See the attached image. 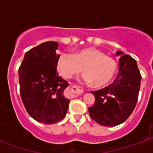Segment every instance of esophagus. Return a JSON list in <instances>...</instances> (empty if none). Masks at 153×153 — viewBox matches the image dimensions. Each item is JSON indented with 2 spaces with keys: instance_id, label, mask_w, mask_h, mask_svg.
Here are the masks:
<instances>
[{
  "instance_id": "esophagus-1",
  "label": "esophagus",
  "mask_w": 153,
  "mask_h": 153,
  "mask_svg": "<svg viewBox=\"0 0 153 153\" xmlns=\"http://www.w3.org/2000/svg\"><path fill=\"white\" fill-rule=\"evenodd\" d=\"M71 91H72V93L74 94V97H78L79 95H81V94H83V89L81 88V87L76 86V85H74L72 88H71Z\"/></svg>"
}]
</instances>
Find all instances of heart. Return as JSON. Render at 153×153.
<instances>
[{
  "label": "heart",
  "instance_id": "1",
  "mask_svg": "<svg viewBox=\"0 0 153 153\" xmlns=\"http://www.w3.org/2000/svg\"><path fill=\"white\" fill-rule=\"evenodd\" d=\"M116 63L111 57L105 56L96 48H84L74 54L63 52L57 61L59 73L65 79H70L83 69L81 80L93 83L97 87L106 85L112 79L116 71Z\"/></svg>",
  "mask_w": 153,
  "mask_h": 153
}]
</instances>
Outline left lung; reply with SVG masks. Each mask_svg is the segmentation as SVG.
Wrapping results in <instances>:
<instances>
[{
  "label": "left lung",
  "mask_w": 153,
  "mask_h": 153,
  "mask_svg": "<svg viewBox=\"0 0 153 153\" xmlns=\"http://www.w3.org/2000/svg\"><path fill=\"white\" fill-rule=\"evenodd\" d=\"M120 70L111 84L91 92L95 103L88 108L91 118L103 126H115L125 122L131 115L138 101L141 74L137 62L128 55L117 51Z\"/></svg>",
  "instance_id": "obj_1"
}]
</instances>
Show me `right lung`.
<instances>
[{
	"mask_svg": "<svg viewBox=\"0 0 153 153\" xmlns=\"http://www.w3.org/2000/svg\"><path fill=\"white\" fill-rule=\"evenodd\" d=\"M57 49L56 42L41 43L25 53L19 69L25 109L35 120L47 125L63 120L70 103L63 93L69 83L56 72Z\"/></svg>",
	"mask_w": 153,
	"mask_h": 153,
	"instance_id": "obj_1",
	"label": "right lung"
}]
</instances>
